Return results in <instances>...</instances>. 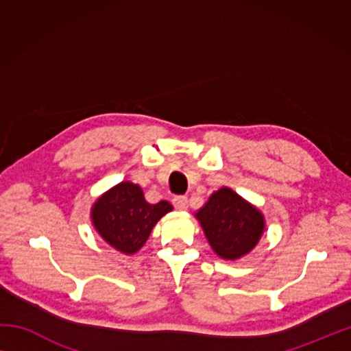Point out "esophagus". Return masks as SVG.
I'll list each match as a JSON object with an SVG mask.
<instances>
[{"label":"esophagus","instance_id":"obj_1","mask_svg":"<svg viewBox=\"0 0 351 351\" xmlns=\"http://www.w3.org/2000/svg\"><path fill=\"white\" fill-rule=\"evenodd\" d=\"M173 206L176 210H187V197H175Z\"/></svg>","mask_w":351,"mask_h":351}]
</instances>
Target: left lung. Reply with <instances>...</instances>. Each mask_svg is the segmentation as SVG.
I'll return each mask as SVG.
<instances>
[{
	"label": "left lung",
	"mask_w": 351,
	"mask_h": 351,
	"mask_svg": "<svg viewBox=\"0 0 351 351\" xmlns=\"http://www.w3.org/2000/svg\"><path fill=\"white\" fill-rule=\"evenodd\" d=\"M207 241L219 258L235 261L258 245L265 232V215L230 187L213 192L193 213Z\"/></svg>",
	"instance_id": "obj_1"
}]
</instances>
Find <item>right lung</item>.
Masks as SVG:
<instances>
[{"label":"right lung","mask_w":351,"mask_h":351,"mask_svg":"<svg viewBox=\"0 0 351 351\" xmlns=\"http://www.w3.org/2000/svg\"><path fill=\"white\" fill-rule=\"evenodd\" d=\"M171 210L173 206L169 201L147 203L139 184L122 181L94 201L91 223L111 247L133 255L145 245L159 219Z\"/></svg>","instance_id":"1"}]
</instances>
